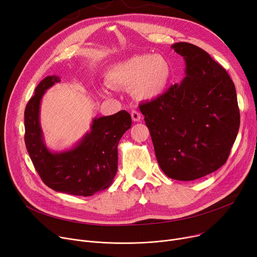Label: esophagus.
<instances>
[{"mask_svg":"<svg viewBox=\"0 0 257 257\" xmlns=\"http://www.w3.org/2000/svg\"><path fill=\"white\" fill-rule=\"evenodd\" d=\"M131 116H132V119L134 120L135 122H138V121H140V120L142 119V115L140 114V112L136 111V110H133V111H132Z\"/></svg>","mask_w":257,"mask_h":257,"instance_id":"1","label":"esophagus"}]
</instances>
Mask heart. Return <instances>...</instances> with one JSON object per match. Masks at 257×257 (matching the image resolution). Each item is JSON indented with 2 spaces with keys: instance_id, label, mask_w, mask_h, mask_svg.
Segmentation results:
<instances>
[{
  "instance_id": "obj_1",
  "label": "heart",
  "mask_w": 257,
  "mask_h": 257,
  "mask_svg": "<svg viewBox=\"0 0 257 257\" xmlns=\"http://www.w3.org/2000/svg\"><path fill=\"white\" fill-rule=\"evenodd\" d=\"M172 77L169 60L162 54H139L113 64L105 73L107 83L115 88L132 89L135 97L153 100L167 90ZM103 94H108L101 89Z\"/></svg>"
}]
</instances>
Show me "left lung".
Segmentation results:
<instances>
[{"mask_svg":"<svg viewBox=\"0 0 257 257\" xmlns=\"http://www.w3.org/2000/svg\"><path fill=\"white\" fill-rule=\"evenodd\" d=\"M171 48L186 61V77L156 99L142 102L163 172L194 180L227 161L239 127L235 87L226 70L205 51L188 42Z\"/></svg>","mask_w":257,"mask_h":257,"instance_id":"8db88e82","label":"left lung"}]
</instances>
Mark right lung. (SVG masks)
Segmentation results:
<instances>
[{
	"instance_id": "1",
	"label": "right lung",
	"mask_w": 257,
	"mask_h": 257,
	"mask_svg": "<svg viewBox=\"0 0 257 257\" xmlns=\"http://www.w3.org/2000/svg\"><path fill=\"white\" fill-rule=\"evenodd\" d=\"M60 82L49 75L36 87L25 110V143L28 154L42 182L56 192L87 197L109 188L117 172V146L132 125L131 115L120 111L95 117L91 131L72 148L51 152L40 126V101L45 91Z\"/></svg>"
}]
</instances>
